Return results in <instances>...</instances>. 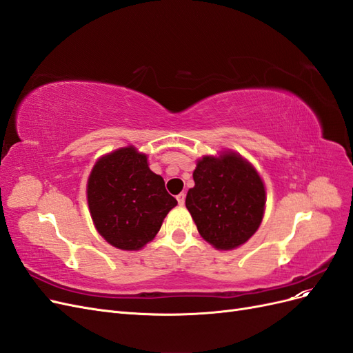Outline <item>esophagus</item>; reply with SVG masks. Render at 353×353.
I'll use <instances>...</instances> for the list:
<instances>
[{
	"label": "esophagus",
	"mask_w": 353,
	"mask_h": 353,
	"mask_svg": "<svg viewBox=\"0 0 353 353\" xmlns=\"http://www.w3.org/2000/svg\"><path fill=\"white\" fill-rule=\"evenodd\" d=\"M176 200H178V205H179V206H184V203H185V194H184V193H179V194L176 196Z\"/></svg>",
	"instance_id": "34e87169"
}]
</instances>
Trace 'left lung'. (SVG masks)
I'll use <instances>...</instances> for the list:
<instances>
[{"mask_svg":"<svg viewBox=\"0 0 353 353\" xmlns=\"http://www.w3.org/2000/svg\"><path fill=\"white\" fill-rule=\"evenodd\" d=\"M185 206L200 236L219 250L236 249L259 228L265 187L254 168L236 153L205 156L193 174Z\"/></svg>","mask_w":353,"mask_h":353,"instance_id":"left-lung-1","label":"left lung"}]
</instances>
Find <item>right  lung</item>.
Segmentation results:
<instances>
[{
    "label": "right lung",
    "mask_w": 353,
    "mask_h": 353,
    "mask_svg": "<svg viewBox=\"0 0 353 353\" xmlns=\"http://www.w3.org/2000/svg\"><path fill=\"white\" fill-rule=\"evenodd\" d=\"M87 197L95 228L122 250H138L152 241L178 203L163 178L148 168L147 156L134 147L119 148L95 163Z\"/></svg>",
    "instance_id": "right-lung-1"
}]
</instances>
